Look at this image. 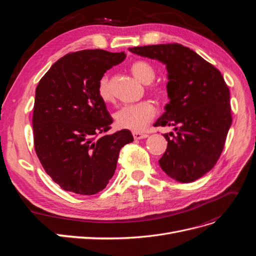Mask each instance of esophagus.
Instances as JSON below:
<instances>
[{"instance_id":"34e87169","label":"esophagus","mask_w":256,"mask_h":256,"mask_svg":"<svg viewBox=\"0 0 256 256\" xmlns=\"http://www.w3.org/2000/svg\"><path fill=\"white\" fill-rule=\"evenodd\" d=\"M134 140H141V138H145L148 136V134H142V132H134Z\"/></svg>"}]
</instances>
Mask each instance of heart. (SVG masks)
I'll list each match as a JSON object with an SVG mask.
<instances>
[{
    "instance_id": "obj_1",
    "label": "heart",
    "mask_w": 256,
    "mask_h": 256,
    "mask_svg": "<svg viewBox=\"0 0 256 256\" xmlns=\"http://www.w3.org/2000/svg\"><path fill=\"white\" fill-rule=\"evenodd\" d=\"M130 72L138 81L148 84L154 81L156 72L154 67L145 60H138L130 66ZM97 92L100 99L104 102H109L113 99L112 92L108 76L100 78L97 86ZM156 115V106L150 100H143L138 104H128L120 108L115 113L116 126L120 129L131 130L134 132H142L150 125Z\"/></svg>"
}]
</instances>
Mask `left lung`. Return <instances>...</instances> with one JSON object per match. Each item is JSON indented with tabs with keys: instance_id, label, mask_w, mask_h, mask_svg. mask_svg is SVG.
<instances>
[{
	"instance_id": "left-lung-1",
	"label": "left lung",
	"mask_w": 256,
	"mask_h": 256,
	"mask_svg": "<svg viewBox=\"0 0 256 256\" xmlns=\"http://www.w3.org/2000/svg\"><path fill=\"white\" fill-rule=\"evenodd\" d=\"M138 56L166 64L170 102L154 126L173 127L164 134L166 150L159 160L173 180L191 182L214 166L232 125L230 90L221 72L180 44L130 48Z\"/></svg>"
}]
</instances>
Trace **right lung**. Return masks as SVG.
I'll return each instance as SVG.
<instances>
[{
  "mask_svg": "<svg viewBox=\"0 0 256 256\" xmlns=\"http://www.w3.org/2000/svg\"><path fill=\"white\" fill-rule=\"evenodd\" d=\"M125 58V52L102 49L68 53L37 85L35 152L46 173L63 190L81 196L104 190L120 148L134 141L127 129L106 134L113 118L97 92L104 72Z\"/></svg>",
  "mask_w": 256,
  "mask_h": 256,
  "instance_id": "right-lung-1",
  "label": "right lung"
}]
</instances>
